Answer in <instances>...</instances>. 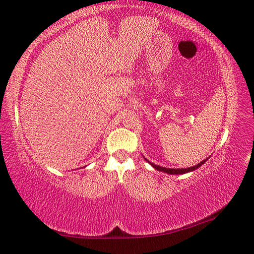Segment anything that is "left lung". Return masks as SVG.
<instances>
[{"mask_svg": "<svg viewBox=\"0 0 254 254\" xmlns=\"http://www.w3.org/2000/svg\"><path fill=\"white\" fill-rule=\"evenodd\" d=\"M144 157V156H143ZM209 158V157H208ZM208 158H206V159H203L202 162H200L199 164H197L196 166H193V167H189V168H181V169H171V168H165V167H162V166H158V165H155V164H153V163H151V162H148V160L144 157V159L146 160V162L150 164L153 168H155L156 170H158V171H162V172H166V174H168V175H184V174H188V172H191V171H194V170H196L197 168H199V167L201 166V165H203L205 164L207 160H208Z\"/></svg>", "mask_w": 254, "mask_h": 254, "instance_id": "8db88e82", "label": "left lung"}]
</instances>
